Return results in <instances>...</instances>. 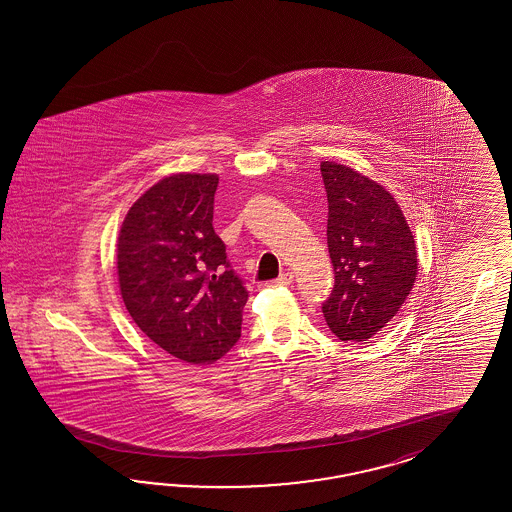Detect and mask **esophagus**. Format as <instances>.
<instances>
[{
  "instance_id": "34e87169",
  "label": "esophagus",
  "mask_w": 512,
  "mask_h": 512,
  "mask_svg": "<svg viewBox=\"0 0 512 512\" xmlns=\"http://www.w3.org/2000/svg\"><path fill=\"white\" fill-rule=\"evenodd\" d=\"M293 279H295V274L291 270H287L278 279H274V285L276 287H279V285H289V283H293Z\"/></svg>"
}]
</instances>
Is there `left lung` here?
Listing matches in <instances>:
<instances>
[{"mask_svg":"<svg viewBox=\"0 0 512 512\" xmlns=\"http://www.w3.org/2000/svg\"><path fill=\"white\" fill-rule=\"evenodd\" d=\"M321 174L334 266L323 315L341 341H368L400 311L415 285V238L385 187L334 161H323Z\"/></svg>","mask_w":512,"mask_h":512,"instance_id":"8db88e82","label":"left lung"}]
</instances>
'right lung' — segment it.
I'll list each match as a JSON object with an SVG mask.
<instances>
[{"mask_svg":"<svg viewBox=\"0 0 512 512\" xmlns=\"http://www.w3.org/2000/svg\"><path fill=\"white\" fill-rule=\"evenodd\" d=\"M217 174H172L150 187L118 236L125 308L165 353L214 364L240 340L248 291L212 225Z\"/></svg>","mask_w":512,"mask_h":512,"instance_id":"1","label":"right lung"}]
</instances>
